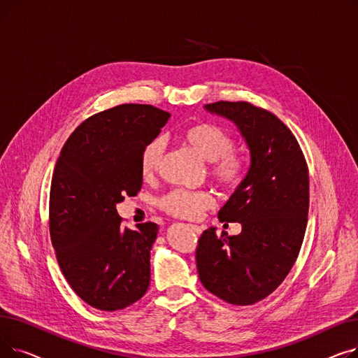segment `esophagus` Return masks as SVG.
<instances>
[{
    "label": "esophagus",
    "instance_id": "esophagus-1",
    "mask_svg": "<svg viewBox=\"0 0 358 358\" xmlns=\"http://www.w3.org/2000/svg\"><path fill=\"white\" fill-rule=\"evenodd\" d=\"M190 227H192V229H193L196 234H199V235L203 232V231H201V228H200V227H197V224H190Z\"/></svg>",
    "mask_w": 358,
    "mask_h": 358
}]
</instances>
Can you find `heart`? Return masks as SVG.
I'll return each mask as SVG.
<instances>
[{
  "label": "heart",
  "instance_id": "heart-1",
  "mask_svg": "<svg viewBox=\"0 0 358 358\" xmlns=\"http://www.w3.org/2000/svg\"><path fill=\"white\" fill-rule=\"evenodd\" d=\"M182 141L194 152L210 162V176L223 185H235L242 177L243 166L241 159L232 154L234 141L228 131L210 123H199L187 127ZM165 142L162 138L150 141L142 150L141 173L145 178H152L158 171L164 159ZM161 208L169 215L182 219H196L204 210L215 206L213 197L206 192L173 190L159 200Z\"/></svg>",
  "mask_w": 358,
  "mask_h": 358
}]
</instances>
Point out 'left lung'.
Masks as SVG:
<instances>
[{
	"instance_id": "8db88e82",
	"label": "left lung",
	"mask_w": 358,
	"mask_h": 358,
	"mask_svg": "<svg viewBox=\"0 0 358 358\" xmlns=\"http://www.w3.org/2000/svg\"><path fill=\"white\" fill-rule=\"evenodd\" d=\"M232 122L250 150V168L217 216L242 224L239 235L204 231L196 252L199 278L232 305H252L273 293L302 247L309 212V173L287 126L250 103L206 104Z\"/></svg>"
}]
</instances>
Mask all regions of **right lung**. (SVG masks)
<instances>
[{
    "mask_svg": "<svg viewBox=\"0 0 358 358\" xmlns=\"http://www.w3.org/2000/svg\"><path fill=\"white\" fill-rule=\"evenodd\" d=\"M168 117L143 104L99 113L75 129L55 165L52 245L72 290L96 309H124L148 290L158 224L122 228L116 206L141 190L142 150Z\"/></svg>",
    "mask_w": 358,
    "mask_h": 358,
    "instance_id": "right-lung-1",
    "label": "right lung"
}]
</instances>
